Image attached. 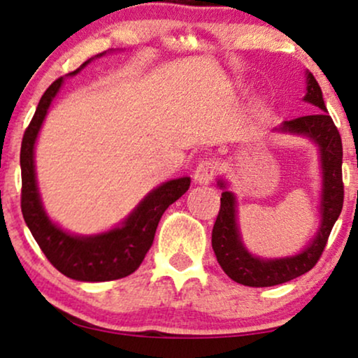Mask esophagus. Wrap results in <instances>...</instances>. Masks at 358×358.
Returning <instances> with one entry per match:
<instances>
[{
	"label": "esophagus",
	"mask_w": 358,
	"mask_h": 358,
	"mask_svg": "<svg viewBox=\"0 0 358 358\" xmlns=\"http://www.w3.org/2000/svg\"><path fill=\"white\" fill-rule=\"evenodd\" d=\"M218 164L215 163L213 159H203L202 163H199L197 168H195L194 173V180L200 185H207L213 180L215 176H217Z\"/></svg>",
	"instance_id": "1"
}]
</instances>
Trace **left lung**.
Instances as JSON below:
<instances>
[{"mask_svg": "<svg viewBox=\"0 0 358 358\" xmlns=\"http://www.w3.org/2000/svg\"><path fill=\"white\" fill-rule=\"evenodd\" d=\"M303 101L316 107V114L282 122L273 129L277 134L306 136L317 146L321 163V223L315 238L295 256L264 259L251 254L244 246L238 224L236 195L229 192L227 182L218 179L222 205L212 231V246L224 273L234 282L248 287H273L290 282L311 271L324 251L331 229L339 218L344 203L342 184V140L339 130L327 114L322 91L313 73L306 71V94Z\"/></svg>", "mask_w": 358, "mask_h": 358, "instance_id": "obj_1", "label": "left lung"}]
</instances>
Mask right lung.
<instances>
[{
	"label": "right lung",
	"mask_w": 358,
	"mask_h": 358,
	"mask_svg": "<svg viewBox=\"0 0 358 358\" xmlns=\"http://www.w3.org/2000/svg\"><path fill=\"white\" fill-rule=\"evenodd\" d=\"M106 55V52L90 58L70 73L75 76L91 60ZM65 78H58L48 86L38 101L31 124L24 131L21 145V210L24 222L31 229L42 252L63 275L80 282H107L134 273L151 248L156 228L166 208L189 190L190 178L171 179L151 190L136 205L129 217L109 231L81 236L71 234L53 223L43 208L36 178V141L47 112L63 86Z\"/></svg>",
	"instance_id": "1"
}]
</instances>
